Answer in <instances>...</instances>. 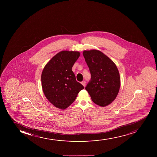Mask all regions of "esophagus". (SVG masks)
I'll return each mask as SVG.
<instances>
[{"instance_id":"obj_1","label":"esophagus","mask_w":157,"mask_h":157,"mask_svg":"<svg viewBox=\"0 0 157 157\" xmlns=\"http://www.w3.org/2000/svg\"><path fill=\"white\" fill-rule=\"evenodd\" d=\"M81 84L83 85V86H85V85H86V82H85V81L82 82Z\"/></svg>"}]
</instances>
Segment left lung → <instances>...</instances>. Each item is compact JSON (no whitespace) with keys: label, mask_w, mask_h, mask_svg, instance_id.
<instances>
[{"label":"left lung","mask_w":157,"mask_h":157,"mask_svg":"<svg viewBox=\"0 0 157 157\" xmlns=\"http://www.w3.org/2000/svg\"><path fill=\"white\" fill-rule=\"evenodd\" d=\"M83 54L91 74L85 89L95 104L106 106L116 99L119 92L118 70L114 62L100 51L84 50Z\"/></svg>","instance_id":"obj_1"}]
</instances>
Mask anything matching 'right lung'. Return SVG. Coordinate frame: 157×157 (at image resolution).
Segmentation results:
<instances>
[{
    "instance_id": "add662e5",
    "label": "right lung",
    "mask_w": 157,
    "mask_h": 157,
    "mask_svg": "<svg viewBox=\"0 0 157 157\" xmlns=\"http://www.w3.org/2000/svg\"><path fill=\"white\" fill-rule=\"evenodd\" d=\"M79 56L78 51H62L47 63L42 72L43 93L53 106L60 109L70 106L79 91L84 88L76 81L72 71Z\"/></svg>"
}]
</instances>
